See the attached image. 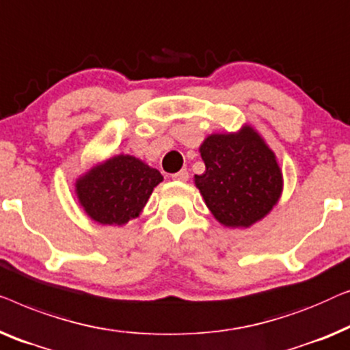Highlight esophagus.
Here are the masks:
<instances>
[{
	"label": "esophagus",
	"instance_id": "obj_1",
	"mask_svg": "<svg viewBox=\"0 0 350 350\" xmlns=\"http://www.w3.org/2000/svg\"><path fill=\"white\" fill-rule=\"evenodd\" d=\"M171 177H173L174 180L185 182L187 179H189V171H187V170H180L179 173H176V174H173V176H171Z\"/></svg>",
	"mask_w": 350,
	"mask_h": 350
}]
</instances>
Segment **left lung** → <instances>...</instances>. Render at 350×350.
Here are the masks:
<instances>
[{"instance_id": "obj_1", "label": "left lung", "mask_w": 350, "mask_h": 350, "mask_svg": "<svg viewBox=\"0 0 350 350\" xmlns=\"http://www.w3.org/2000/svg\"><path fill=\"white\" fill-rule=\"evenodd\" d=\"M206 165L195 185L224 226L249 228L271 213L282 195V171L274 152L254 126L213 133L200 146Z\"/></svg>"}]
</instances>
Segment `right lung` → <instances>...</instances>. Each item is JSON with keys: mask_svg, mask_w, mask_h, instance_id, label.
Returning <instances> with one entry per match:
<instances>
[{"mask_svg": "<svg viewBox=\"0 0 350 350\" xmlns=\"http://www.w3.org/2000/svg\"><path fill=\"white\" fill-rule=\"evenodd\" d=\"M163 176L133 155L119 154L76 179V196L88 217L101 225H125L139 217Z\"/></svg>", "mask_w": 350, "mask_h": 350, "instance_id": "add662e5", "label": "right lung"}]
</instances>
